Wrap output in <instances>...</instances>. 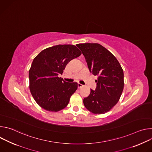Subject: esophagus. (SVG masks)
<instances>
[{"label": "esophagus", "mask_w": 152, "mask_h": 152, "mask_svg": "<svg viewBox=\"0 0 152 152\" xmlns=\"http://www.w3.org/2000/svg\"><path fill=\"white\" fill-rule=\"evenodd\" d=\"M83 86V85H82V84H81V83H77V86H78V88H82Z\"/></svg>", "instance_id": "obj_1"}]
</instances>
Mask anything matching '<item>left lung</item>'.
Here are the masks:
<instances>
[{
	"label": "left lung",
	"instance_id": "8db88e82",
	"mask_svg": "<svg viewBox=\"0 0 152 152\" xmlns=\"http://www.w3.org/2000/svg\"><path fill=\"white\" fill-rule=\"evenodd\" d=\"M77 46L87 62L90 72L97 75V86L83 99L89 111L102 114L110 111L118 102L124 87L123 70L116 58L97 43H83Z\"/></svg>",
	"mask_w": 152,
	"mask_h": 152
}]
</instances>
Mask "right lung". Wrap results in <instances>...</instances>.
Returning a JSON list of instances; mask_svg holds the SVG:
<instances>
[{
    "label": "right lung",
    "mask_w": 152,
    "mask_h": 152,
    "mask_svg": "<svg viewBox=\"0 0 152 152\" xmlns=\"http://www.w3.org/2000/svg\"><path fill=\"white\" fill-rule=\"evenodd\" d=\"M80 54L74 45H59L42 50L34 59L29 72V88L40 107L57 112L67 106L77 83L67 82L59 75L69 61Z\"/></svg>",
    "instance_id": "add662e5"
}]
</instances>
